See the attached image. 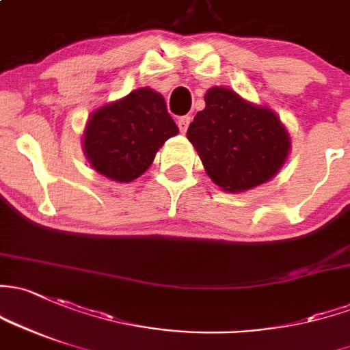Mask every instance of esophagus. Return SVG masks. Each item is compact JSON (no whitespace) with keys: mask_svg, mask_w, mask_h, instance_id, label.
I'll return each instance as SVG.
<instances>
[{"mask_svg":"<svg viewBox=\"0 0 350 350\" xmlns=\"http://www.w3.org/2000/svg\"><path fill=\"white\" fill-rule=\"evenodd\" d=\"M189 124H191V117H189V116L179 117V120H178V126H179V131H181L183 134H185V132L187 131V127H189Z\"/></svg>","mask_w":350,"mask_h":350,"instance_id":"1","label":"esophagus"}]
</instances>
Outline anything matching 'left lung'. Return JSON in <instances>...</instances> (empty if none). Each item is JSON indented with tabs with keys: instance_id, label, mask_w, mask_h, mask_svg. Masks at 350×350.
Returning <instances> with one entry per match:
<instances>
[{
	"instance_id": "left-lung-1",
	"label": "left lung",
	"mask_w": 350,
	"mask_h": 350,
	"mask_svg": "<svg viewBox=\"0 0 350 350\" xmlns=\"http://www.w3.org/2000/svg\"><path fill=\"white\" fill-rule=\"evenodd\" d=\"M204 102L206 107L189 124L187 139L213 183L241 193L273 178L290 150L280 119L224 87L209 88Z\"/></svg>"
}]
</instances>
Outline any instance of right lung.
<instances>
[{"label": "right lung", "mask_w": 350, "mask_h": 350, "mask_svg": "<svg viewBox=\"0 0 350 350\" xmlns=\"http://www.w3.org/2000/svg\"><path fill=\"white\" fill-rule=\"evenodd\" d=\"M178 132L163 95L137 88L92 113L83 149L95 171L129 183L147 171L159 147Z\"/></svg>", "instance_id": "right-lung-1"}]
</instances>
